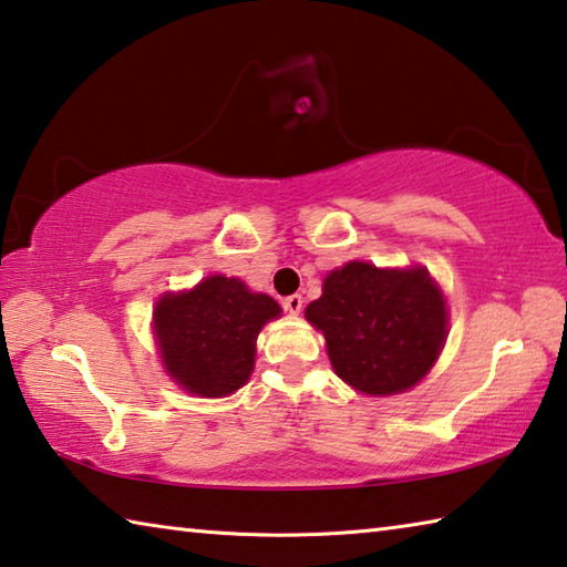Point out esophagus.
Returning <instances> with one entry per match:
<instances>
[{
  "instance_id": "34e87169",
  "label": "esophagus",
  "mask_w": 567,
  "mask_h": 567,
  "mask_svg": "<svg viewBox=\"0 0 567 567\" xmlns=\"http://www.w3.org/2000/svg\"><path fill=\"white\" fill-rule=\"evenodd\" d=\"M302 302H305L302 295H290V297H285V300H282V307L290 315H297L302 310Z\"/></svg>"
}]
</instances>
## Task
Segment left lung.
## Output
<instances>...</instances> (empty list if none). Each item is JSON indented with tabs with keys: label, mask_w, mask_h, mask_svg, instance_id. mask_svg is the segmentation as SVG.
Segmentation results:
<instances>
[{
	"label": "left lung",
	"mask_w": 567,
	"mask_h": 567,
	"mask_svg": "<svg viewBox=\"0 0 567 567\" xmlns=\"http://www.w3.org/2000/svg\"><path fill=\"white\" fill-rule=\"evenodd\" d=\"M307 322L327 339L337 377L372 396L401 394L434 367L446 342L444 292L426 267L406 270L352 260L324 277Z\"/></svg>",
	"instance_id": "left-lung-1"
}]
</instances>
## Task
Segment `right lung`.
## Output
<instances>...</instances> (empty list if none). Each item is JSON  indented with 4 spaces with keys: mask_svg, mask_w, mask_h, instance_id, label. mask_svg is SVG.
Here are the masks:
<instances>
[{
    "mask_svg": "<svg viewBox=\"0 0 567 567\" xmlns=\"http://www.w3.org/2000/svg\"><path fill=\"white\" fill-rule=\"evenodd\" d=\"M280 312L238 277L210 275L193 290L166 292L153 310L161 362L188 394L228 396L250 379L257 334Z\"/></svg>",
    "mask_w": 567,
    "mask_h": 567,
    "instance_id": "obj_1",
    "label": "right lung"
}]
</instances>
